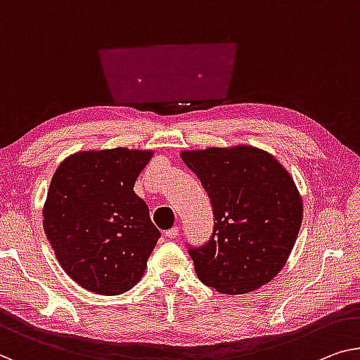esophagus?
Segmentation results:
<instances>
[{
    "label": "esophagus",
    "mask_w": 360,
    "mask_h": 360,
    "mask_svg": "<svg viewBox=\"0 0 360 360\" xmlns=\"http://www.w3.org/2000/svg\"><path fill=\"white\" fill-rule=\"evenodd\" d=\"M165 236H166V238H168V239H176V238H178V236H179V228H178V226H173V228L168 229V231L165 233Z\"/></svg>",
    "instance_id": "1"
}]
</instances>
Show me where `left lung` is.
Here are the masks:
<instances>
[{
	"label": "left lung",
	"instance_id": "1",
	"mask_svg": "<svg viewBox=\"0 0 360 360\" xmlns=\"http://www.w3.org/2000/svg\"><path fill=\"white\" fill-rule=\"evenodd\" d=\"M181 160L212 200L214 228L191 249L203 284L223 294H248L283 270L302 223V197L289 171L264 148L182 150Z\"/></svg>",
	"mask_w": 360,
	"mask_h": 360
}]
</instances>
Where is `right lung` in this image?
<instances>
[{"label":"right lung","instance_id":"add662e5","mask_svg":"<svg viewBox=\"0 0 360 360\" xmlns=\"http://www.w3.org/2000/svg\"><path fill=\"white\" fill-rule=\"evenodd\" d=\"M153 150H80L53 174L43 228L66 275L101 296H117L143 276L160 231L134 192Z\"/></svg>","mask_w":360,"mask_h":360}]
</instances>
